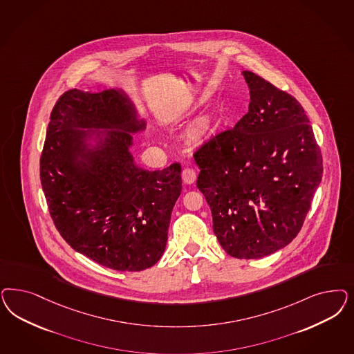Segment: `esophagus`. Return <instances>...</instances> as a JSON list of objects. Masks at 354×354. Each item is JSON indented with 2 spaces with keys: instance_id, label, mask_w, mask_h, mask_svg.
Listing matches in <instances>:
<instances>
[{
  "instance_id": "esophagus-1",
  "label": "esophagus",
  "mask_w": 354,
  "mask_h": 354,
  "mask_svg": "<svg viewBox=\"0 0 354 354\" xmlns=\"http://www.w3.org/2000/svg\"><path fill=\"white\" fill-rule=\"evenodd\" d=\"M183 180L185 183H194L196 180V171L194 168H190V167L183 168Z\"/></svg>"
}]
</instances>
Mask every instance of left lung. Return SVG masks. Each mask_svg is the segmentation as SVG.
I'll list each match as a JSON object with an SVG mask.
<instances>
[{
	"label": "left lung",
	"instance_id": "left-lung-1",
	"mask_svg": "<svg viewBox=\"0 0 354 354\" xmlns=\"http://www.w3.org/2000/svg\"><path fill=\"white\" fill-rule=\"evenodd\" d=\"M242 75L249 112L196 149V186L221 248L239 259H258L298 234L323 165L302 105L252 71Z\"/></svg>",
	"mask_w": 354,
	"mask_h": 354
}]
</instances>
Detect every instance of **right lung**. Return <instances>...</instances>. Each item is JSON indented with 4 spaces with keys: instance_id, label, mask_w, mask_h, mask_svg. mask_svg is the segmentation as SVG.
Instances as JSON below:
<instances>
[{
    "instance_id": "1",
    "label": "right lung",
    "mask_w": 354,
    "mask_h": 354,
    "mask_svg": "<svg viewBox=\"0 0 354 354\" xmlns=\"http://www.w3.org/2000/svg\"><path fill=\"white\" fill-rule=\"evenodd\" d=\"M146 130L121 88L70 90L55 105L40 159L46 205L75 251L115 271H143L162 257L183 190L178 162L138 167L133 136Z\"/></svg>"
}]
</instances>
